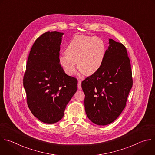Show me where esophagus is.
Instances as JSON below:
<instances>
[{
    "instance_id": "34e87169",
    "label": "esophagus",
    "mask_w": 155,
    "mask_h": 155,
    "mask_svg": "<svg viewBox=\"0 0 155 155\" xmlns=\"http://www.w3.org/2000/svg\"><path fill=\"white\" fill-rule=\"evenodd\" d=\"M78 89L79 90H81V81H80V80H78Z\"/></svg>"
}]
</instances>
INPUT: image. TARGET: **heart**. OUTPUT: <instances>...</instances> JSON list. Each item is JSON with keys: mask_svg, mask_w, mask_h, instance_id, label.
I'll list each match as a JSON object with an SVG mask.
<instances>
[{"mask_svg": "<svg viewBox=\"0 0 155 155\" xmlns=\"http://www.w3.org/2000/svg\"><path fill=\"white\" fill-rule=\"evenodd\" d=\"M66 54L59 62L68 75H73L77 68L83 74L91 75L101 68L105 56V45L100 38L85 35L75 36L68 44Z\"/></svg>", "mask_w": 155, "mask_h": 155, "instance_id": "b5f03b06", "label": "heart"}]
</instances>
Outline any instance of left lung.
Listing matches in <instances>:
<instances>
[{
	"mask_svg": "<svg viewBox=\"0 0 155 155\" xmlns=\"http://www.w3.org/2000/svg\"><path fill=\"white\" fill-rule=\"evenodd\" d=\"M109 44L100 69L81 83L86 115L98 125H108L119 116L133 86L126 47L112 39Z\"/></svg>",
	"mask_w": 155,
	"mask_h": 155,
	"instance_id": "obj_1",
	"label": "left lung"
}]
</instances>
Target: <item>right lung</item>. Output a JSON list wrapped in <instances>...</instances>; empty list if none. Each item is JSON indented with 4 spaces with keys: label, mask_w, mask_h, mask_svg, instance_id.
I'll return each mask as SVG.
<instances>
[{
    "label": "right lung",
    "mask_w": 155,
    "mask_h": 155,
    "mask_svg": "<svg viewBox=\"0 0 155 155\" xmlns=\"http://www.w3.org/2000/svg\"><path fill=\"white\" fill-rule=\"evenodd\" d=\"M63 34L47 31L36 39L23 79L30 110L45 124H54L63 118L77 91V79L64 72L58 60Z\"/></svg>",
    "instance_id": "right-lung-1"
}]
</instances>
